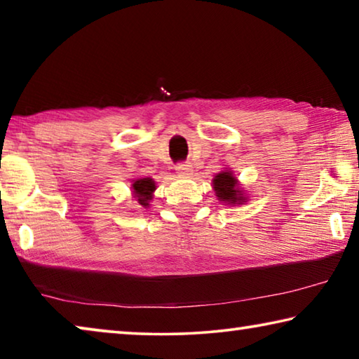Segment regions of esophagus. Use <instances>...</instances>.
<instances>
[{
	"mask_svg": "<svg viewBox=\"0 0 359 359\" xmlns=\"http://www.w3.org/2000/svg\"><path fill=\"white\" fill-rule=\"evenodd\" d=\"M175 171H177L180 177H190L193 174V166L190 163H179V165L175 166Z\"/></svg>",
	"mask_w": 359,
	"mask_h": 359,
	"instance_id": "1",
	"label": "esophagus"
}]
</instances>
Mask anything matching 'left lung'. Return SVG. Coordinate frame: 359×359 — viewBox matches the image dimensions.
Returning a JSON list of instances; mask_svg holds the SVG:
<instances>
[{"instance_id": "8db88e82", "label": "left lung", "mask_w": 359, "mask_h": 359, "mask_svg": "<svg viewBox=\"0 0 359 359\" xmlns=\"http://www.w3.org/2000/svg\"><path fill=\"white\" fill-rule=\"evenodd\" d=\"M214 190L220 201L229 205L247 203L244 191L239 188V182L231 171H222L214 177Z\"/></svg>"}]
</instances>
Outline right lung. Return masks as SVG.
Returning <instances> with one entry per match:
<instances>
[{
	"instance_id": "1",
	"label": "right lung",
	"mask_w": 359,
	"mask_h": 359,
	"mask_svg": "<svg viewBox=\"0 0 359 359\" xmlns=\"http://www.w3.org/2000/svg\"><path fill=\"white\" fill-rule=\"evenodd\" d=\"M133 194H135L136 201L142 205V208H149V203L155 191V182L150 177H142L133 180Z\"/></svg>"
}]
</instances>
